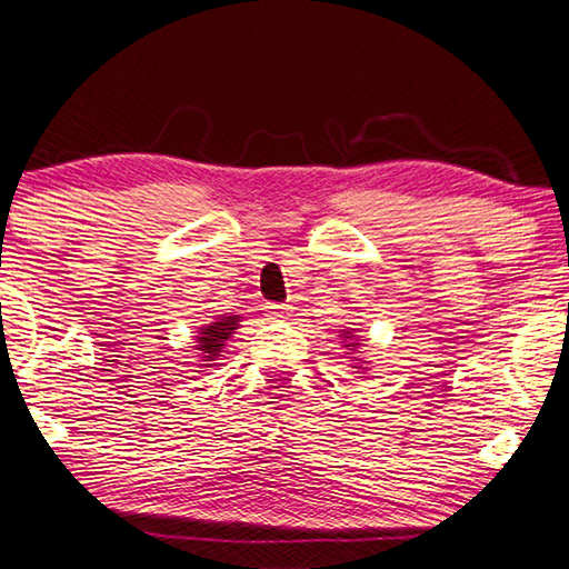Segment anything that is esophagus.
Wrapping results in <instances>:
<instances>
[{
  "label": "esophagus",
  "instance_id": "obj_1",
  "mask_svg": "<svg viewBox=\"0 0 569 569\" xmlns=\"http://www.w3.org/2000/svg\"><path fill=\"white\" fill-rule=\"evenodd\" d=\"M269 313H271L273 318H283V316L291 313V306H283V303H271V306H269Z\"/></svg>",
  "mask_w": 569,
  "mask_h": 569
}]
</instances>
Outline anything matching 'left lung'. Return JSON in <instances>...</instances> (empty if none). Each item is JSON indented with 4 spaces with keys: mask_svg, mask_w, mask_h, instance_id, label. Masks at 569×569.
Here are the masks:
<instances>
[{
    "mask_svg": "<svg viewBox=\"0 0 569 569\" xmlns=\"http://www.w3.org/2000/svg\"><path fill=\"white\" fill-rule=\"evenodd\" d=\"M342 338H345V340H350V342H348V348H350V350H358V348H360V340H358V336H350V330H345V332H342ZM355 367H360V365H355ZM360 370H362V367H360Z\"/></svg>",
    "mask_w": 569,
    "mask_h": 569,
    "instance_id": "obj_1",
    "label": "left lung"
}]
</instances>
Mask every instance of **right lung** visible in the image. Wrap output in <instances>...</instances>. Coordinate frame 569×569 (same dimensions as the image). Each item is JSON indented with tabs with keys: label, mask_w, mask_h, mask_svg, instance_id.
I'll return each mask as SVG.
<instances>
[{
	"label": "right lung",
	"mask_w": 569,
	"mask_h": 569,
	"mask_svg": "<svg viewBox=\"0 0 569 569\" xmlns=\"http://www.w3.org/2000/svg\"><path fill=\"white\" fill-rule=\"evenodd\" d=\"M239 322H241L239 316H224V318H217L214 322H209V326L199 328L194 350L202 352L204 362L219 358V352L224 350L227 340L233 336V330L239 328Z\"/></svg>",
	"instance_id": "right-lung-1"
}]
</instances>
